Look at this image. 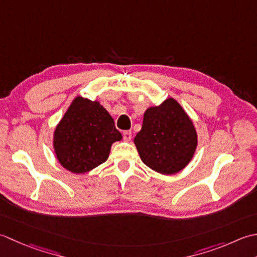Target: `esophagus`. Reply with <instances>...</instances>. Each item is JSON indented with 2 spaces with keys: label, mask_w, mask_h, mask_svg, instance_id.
<instances>
[{
  "label": "esophagus",
  "mask_w": 257,
  "mask_h": 257,
  "mask_svg": "<svg viewBox=\"0 0 257 257\" xmlns=\"http://www.w3.org/2000/svg\"><path fill=\"white\" fill-rule=\"evenodd\" d=\"M123 139H124V141H130L131 139H132V132H131V131H124Z\"/></svg>",
  "instance_id": "esophagus-1"
}]
</instances>
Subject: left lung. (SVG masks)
Wrapping results in <instances>:
<instances>
[{"label": "left lung", "mask_w": 257, "mask_h": 257, "mask_svg": "<svg viewBox=\"0 0 257 257\" xmlns=\"http://www.w3.org/2000/svg\"><path fill=\"white\" fill-rule=\"evenodd\" d=\"M145 165L161 174L180 172L194 155L197 135L191 118L174 98L144 113L142 130L134 139Z\"/></svg>", "instance_id": "8db88e82"}]
</instances>
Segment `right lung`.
Masks as SVG:
<instances>
[{"label": "right lung", "mask_w": 257, "mask_h": 257, "mask_svg": "<svg viewBox=\"0 0 257 257\" xmlns=\"http://www.w3.org/2000/svg\"><path fill=\"white\" fill-rule=\"evenodd\" d=\"M122 135L98 102L77 96L54 132V150L63 167L75 174L105 162L111 146Z\"/></svg>", "instance_id": "add662e5"}]
</instances>
